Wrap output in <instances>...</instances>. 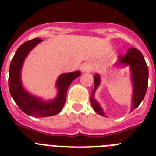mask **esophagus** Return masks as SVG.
<instances>
[{"label": "esophagus", "mask_w": 156, "mask_h": 156, "mask_svg": "<svg viewBox=\"0 0 156 156\" xmlns=\"http://www.w3.org/2000/svg\"><path fill=\"white\" fill-rule=\"evenodd\" d=\"M93 69V65L90 62H86L83 64L82 67V71L84 72V73H89V72H91Z\"/></svg>", "instance_id": "1"}]
</instances>
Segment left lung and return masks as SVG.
<instances>
[{
	"label": "left lung",
	"instance_id": "left-lung-1",
	"mask_svg": "<svg viewBox=\"0 0 156 156\" xmlns=\"http://www.w3.org/2000/svg\"><path fill=\"white\" fill-rule=\"evenodd\" d=\"M117 68L124 69L129 67V77L133 87L131 98V108L130 112L137 108L145 96L148 88V69L142 54L134 48H129L123 57L120 56L115 65ZM100 74L95 73L94 76V90L90 96V103L97 113L102 116H106L102 107L95 98V92L101 84Z\"/></svg>",
	"mask_w": 156,
	"mask_h": 156
}]
</instances>
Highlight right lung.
Listing matches in <instances>:
<instances>
[{"label":"right lung","mask_w":156,"mask_h":156,"mask_svg":"<svg viewBox=\"0 0 156 156\" xmlns=\"http://www.w3.org/2000/svg\"><path fill=\"white\" fill-rule=\"evenodd\" d=\"M42 41L40 38H35L23 44L16 51L9 68L8 87L12 98L24 113L34 117H48L58 114L66 102L69 87L81 74L79 70L62 73L55 83L56 96L51 99H44L28 91L23 86L22 69L30 52Z\"/></svg>","instance_id":"right-lung-1"}]
</instances>
